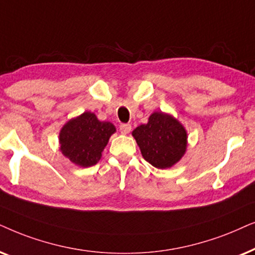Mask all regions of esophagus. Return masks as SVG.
I'll list each match as a JSON object with an SVG mask.
<instances>
[{"label":"esophagus","instance_id":"1","mask_svg":"<svg viewBox=\"0 0 255 255\" xmlns=\"http://www.w3.org/2000/svg\"><path fill=\"white\" fill-rule=\"evenodd\" d=\"M131 130V126L129 124L120 125V131L122 134H128Z\"/></svg>","mask_w":255,"mask_h":255}]
</instances>
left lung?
I'll use <instances>...</instances> for the list:
<instances>
[{
    "mask_svg": "<svg viewBox=\"0 0 255 255\" xmlns=\"http://www.w3.org/2000/svg\"><path fill=\"white\" fill-rule=\"evenodd\" d=\"M133 135L145 161L158 169L176 164L185 154L188 134L185 128L171 115L154 112L148 124L133 130Z\"/></svg>",
    "mask_w": 255,
    "mask_h": 255,
    "instance_id": "1",
    "label": "left lung"
}]
</instances>
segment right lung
Wrapping results in <instances>:
<instances>
[{"mask_svg":"<svg viewBox=\"0 0 255 255\" xmlns=\"http://www.w3.org/2000/svg\"><path fill=\"white\" fill-rule=\"evenodd\" d=\"M115 130L113 124L99 121L94 113L84 112L67 121L60 129V150L74 164L92 167L99 162L101 152Z\"/></svg>","mask_w":255,"mask_h":255,"instance_id":"add662e5","label":"right lung"}]
</instances>
